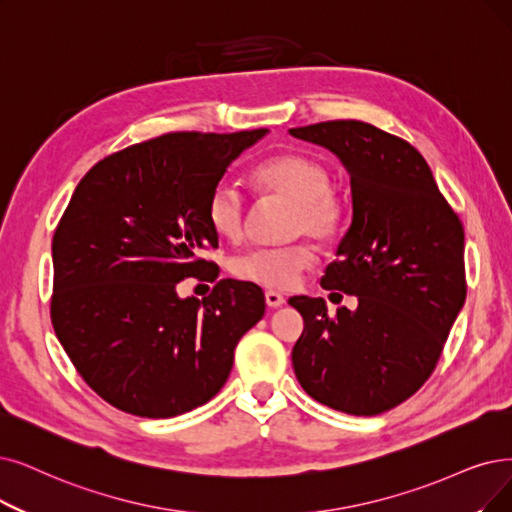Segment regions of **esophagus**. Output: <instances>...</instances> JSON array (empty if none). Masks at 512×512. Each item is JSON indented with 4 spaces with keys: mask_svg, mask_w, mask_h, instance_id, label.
<instances>
[{
    "mask_svg": "<svg viewBox=\"0 0 512 512\" xmlns=\"http://www.w3.org/2000/svg\"><path fill=\"white\" fill-rule=\"evenodd\" d=\"M264 300H267V304L271 306V309H277V306H281L285 302V298L279 292H273V290L264 292Z\"/></svg>",
    "mask_w": 512,
    "mask_h": 512,
    "instance_id": "34e87169",
    "label": "esophagus"
}]
</instances>
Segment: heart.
<instances>
[{"label": "heart", "instance_id": "obj_1", "mask_svg": "<svg viewBox=\"0 0 512 512\" xmlns=\"http://www.w3.org/2000/svg\"><path fill=\"white\" fill-rule=\"evenodd\" d=\"M260 191L292 201L288 214L290 235H311L325 241L336 235L344 216L340 195L330 187V170L311 155L283 153L254 170ZM212 231L229 241L243 235L245 197L231 180H220L206 206ZM317 260L313 245L298 239L277 248H254L233 258L231 271L237 279L264 285L271 290H290L300 275Z\"/></svg>", "mask_w": 512, "mask_h": 512}]
</instances>
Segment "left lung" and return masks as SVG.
Listing matches in <instances>:
<instances>
[{
	"label": "left lung",
	"instance_id": "left-lung-1",
	"mask_svg": "<svg viewBox=\"0 0 512 512\" xmlns=\"http://www.w3.org/2000/svg\"><path fill=\"white\" fill-rule=\"evenodd\" d=\"M290 134L330 149L351 174L353 220L321 285L359 300L330 315L323 298H290L304 319L294 372L315 401L376 416L410 399L443 353L466 298L462 222L407 140L357 119Z\"/></svg>",
	"mask_w": 512,
	"mask_h": 512
}]
</instances>
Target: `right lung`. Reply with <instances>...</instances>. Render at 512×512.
Returning a JSON list of instances; mask_svg holds the SVG:
<instances>
[{
  "label": "right lung",
  "instance_id": "obj_1",
  "mask_svg": "<svg viewBox=\"0 0 512 512\" xmlns=\"http://www.w3.org/2000/svg\"><path fill=\"white\" fill-rule=\"evenodd\" d=\"M267 134L170 132L100 159L52 239L50 317L96 395L140 418H172L227 382L241 336L264 315L256 283L220 279L203 301L175 283L218 279L206 206L231 163Z\"/></svg>",
  "mask_w": 512,
  "mask_h": 512
}]
</instances>
